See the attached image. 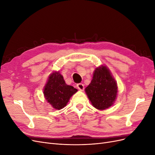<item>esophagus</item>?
<instances>
[{"label":"esophagus","mask_w":155,"mask_h":155,"mask_svg":"<svg viewBox=\"0 0 155 155\" xmlns=\"http://www.w3.org/2000/svg\"><path fill=\"white\" fill-rule=\"evenodd\" d=\"M77 87L78 88L79 90H80V91H83L84 90V85H83V84H82V83L77 84Z\"/></svg>","instance_id":"34e87169"}]
</instances>
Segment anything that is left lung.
Returning a JSON list of instances; mask_svg holds the SVG:
<instances>
[{
  "instance_id": "1",
  "label": "left lung",
  "mask_w": 155,
  "mask_h": 155,
  "mask_svg": "<svg viewBox=\"0 0 155 155\" xmlns=\"http://www.w3.org/2000/svg\"><path fill=\"white\" fill-rule=\"evenodd\" d=\"M85 92L92 105L99 110L110 107L115 101L118 87L114 79L105 66L96 68L91 83Z\"/></svg>"
}]
</instances>
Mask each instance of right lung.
<instances>
[{"instance_id":"1","label":"right lung","mask_w":155,"mask_h":155,"mask_svg":"<svg viewBox=\"0 0 155 155\" xmlns=\"http://www.w3.org/2000/svg\"><path fill=\"white\" fill-rule=\"evenodd\" d=\"M78 91L72 86L65 83L59 72L51 74L44 88L46 100L55 109H61L66 106L70 97Z\"/></svg>"}]
</instances>
